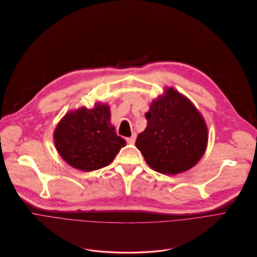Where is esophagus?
Returning a JSON list of instances; mask_svg holds the SVG:
<instances>
[{
	"label": "esophagus",
	"instance_id": "esophagus-1",
	"mask_svg": "<svg viewBox=\"0 0 257 257\" xmlns=\"http://www.w3.org/2000/svg\"><path fill=\"white\" fill-rule=\"evenodd\" d=\"M135 140H136V134L133 133L131 138H127V139H126V142H127L128 144H130V145H133V144L135 143Z\"/></svg>",
	"mask_w": 257,
	"mask_h": 257
}]
</instances>
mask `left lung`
<instances>
[{
  "mask_svg": "<svg viewBox=\"0 0 257 257\" xmlns=\"http://www.w3.org/2000/svg\"><path fill=\"white\" fill-rule=\"evenodd\" d=\"M135 146L158 173L177 175L194 166L208 144V129L191 102L174 89L153 102Z\"/></svg>",
  "mask_w": 257,
  "mask_h": 257,
  "instance_id": "obj_1",
  "label": "left lung"
}]
</instances>
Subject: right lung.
I'll use <instances>...</instances> for the list:
<instances>
[{"label":"right lung","instance_id":"add662e5","mask_svg":"<svg viewBox=\"0 0 257 257\" xmlns=\"http://www.w3.org/2000/svg\"><path fill=\"white\" fill-rule=\"evenodd\" d=\"M61 157L74 168L93 172L108 165L126 142L110 125V112L105 104L93 109L81 107L68 112L54 133Z\"/></svg>","mask_w":257,"mask_h":257}]
</instances>
